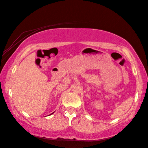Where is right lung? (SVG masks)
Masks as SVG:
<instances>
[{"label":"right lung","instance_id":"1","mask_svg":"<svg viewBox=\"0 0 148 148\" xmlns=\"http://www.w3.org/2000/svg\"><path fill=\"white\" fill-rule=\"evenodd\" d=\"M52 114H53V113H52Z\"/></svg>","mask_w":148,"mask_h":148}]
</instances>
